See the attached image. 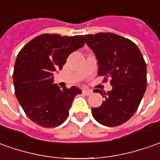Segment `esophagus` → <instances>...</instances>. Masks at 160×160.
I'll return each mask as SVG.
<instances>
[{"label": "esophagus", "instance_id": "1", "mask_svg": "<svg viewBox=\"0 0 160 160\" xmlns=\"http://www.w3.org/2000/svg\"><path fill=\"white\" fill-rule=\"evenodd\" d=\"M82 93L84 95H86V96H90V95H91V93H92V91H91V90H82Z\"/></svg>", "mask_w": 160, "mask_h": 160}]
</instances>
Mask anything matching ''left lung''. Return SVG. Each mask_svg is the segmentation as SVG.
<instances>
[{"instance_id": "left-lung-1", "label": "left lung", "mask_w": 160, "mask_h": 160, "mask_svg": "<svg viewBox=\"0 0 160 160\" xmlns=\"http://www.w3.org/2000/svg\"><path fill=\"white\" fill-rule=\"evenodd\" d=\"M98 59V75L103 82L110 79L112 91L98 89L105 98L91 113L98 123L114 127L128 121L136 112L147 86L146 64L139 48L133 42L113 33L82 36Z\"/></svg>"}]
</instances>
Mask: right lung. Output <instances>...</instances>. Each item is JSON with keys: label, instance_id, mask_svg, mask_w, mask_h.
Returning <instances> with one entry per match:
<instances>
[{"label": "right lung", "instance_id": "right-lung-1", "mask_svg": "<svg viewBox=\"0 0 160 160\" xmlns=\"http://www.w3.org/2000/svg\"><path fill=\"white\" fill-rule=\"evenodd\" d=\"M83 45L80 36L42 34L18 53L13 73L15 96L28 118L36 124L53 128L67 119L75 96L82 91L53 84L54 72L62 69L69 55Z\"/></svg>", "mask_w": 160, "mask_h": 160}]
</instances>
